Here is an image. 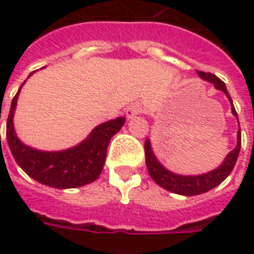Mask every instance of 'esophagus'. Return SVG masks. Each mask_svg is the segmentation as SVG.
Returning <instances> with one entry per match:
<instances>
[{"label": "esophagus", "mask_w": 254, "mask_h": 254, "mask_svg": "<svg viewBox=\"0 0 254 254\" xmlns=\"http://www.w3.org/2000/svg\"><path fill=\"white\" fill-rule=\"evenodd\" d=\"M125 113H127V118H133V117L138 116L141 113V106H140V103H132V105L127 106Z\"/></svg>", "instance_id": "1"}]
</instances>
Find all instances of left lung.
<instances>
[{
    "label": "left lung",
    "instance_id": "1",
    "mask_svg": "<svg viewBox=\"0 0 254 254\" xmlns=\"http://www.w3.org/2000/svg\"><path fill=\"white\" fill-rule=\"evenodd\" d=\"M197 74L202 80L213 84V87L216 89L224 92V95L229 98L230 103H231L233 116L238 120V114H237V111L234 109L233 100L230 98L229 91L226 88V84L212 73L197 72ZM144 149H145V165H147V169H148L149 176L159 187H162L166 190L171 191V193H177V194H182V196H196V194H201V193H205V191L211 190L215 187H218L219 184H222L230 176V173L233 171L235 162H237L238 155H240L241 129H238V132H237V145H235V148L227 154V156L222 162V165L216 167V169H213L212 171H208L205 174H198V176H181V174H176L173 171L167 170L165 166L158 160V158L155 156L149 138L145 140Z\"/></svg>",
    "mask_w": 254,
    "mask_h": 254
}]
</instances>
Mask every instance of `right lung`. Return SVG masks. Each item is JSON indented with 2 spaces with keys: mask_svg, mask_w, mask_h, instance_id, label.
Returning a JSON list of instances; mask_svg holds the SVG:
<instances>
[{
  "mask_svg": "<svg viewBox=\"0 0 254 254\" xmlns=\"http://www.w3.org/2000/svg\"><path fill=\"white\" fill-rule=\"evenodd\" d=\"M21 87L12 100L6 121V140L17 165L32 180L56 189L80 188L94 182L103 170L111 137L124 127L125 117L100 124L84 141L72 148L63 151L35 149L25 145L14 132L13 116Z\"/></svg>",
  "mask_w": 254,
  "mask_h": 254,
  "instance_id": "obj_1",
  "label": "right lung"
}]
</instances>
